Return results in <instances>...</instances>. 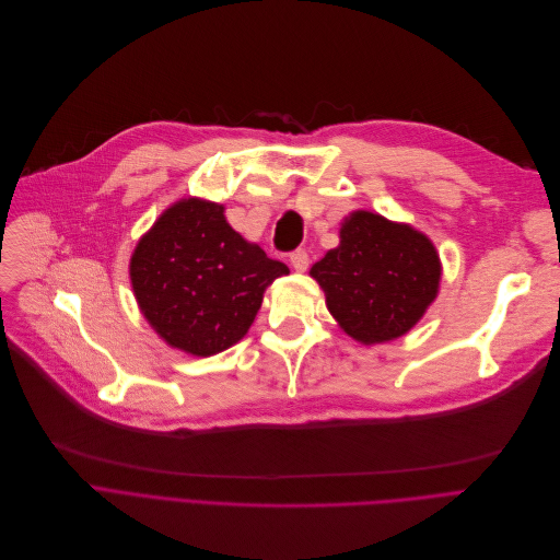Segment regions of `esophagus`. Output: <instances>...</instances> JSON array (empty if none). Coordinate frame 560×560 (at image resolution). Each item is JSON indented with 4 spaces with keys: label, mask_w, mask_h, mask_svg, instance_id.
I'll return each mask as SVG.
<instances>
[{
    "label": "esophagus",
    "mask_w": 560,
    "mask_h": 560,
    "mask_svg": "<svg viewBox=\"0 0 560 560\" xmlns=\"http://www.w3.org/2000/svg\"><path fill=\"white\" fill-rule=\"evenodd\" d=\"M289 261H291V269L303 273V271H307V266H310V255L305 250H294L289 255Z\"/></svg>",
    "instance_id": "34e87169"
}]
</instances>
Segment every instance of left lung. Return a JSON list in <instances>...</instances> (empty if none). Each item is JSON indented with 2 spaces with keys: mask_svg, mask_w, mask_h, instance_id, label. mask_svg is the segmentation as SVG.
<instances>
[{
  "mask_svg": "<svg viewBox=\"0 0 560 560\" xmlns=\"http://www.w3.org/2000/svg\"><path fill=\"white\" fill-rule=\"evenodd\" d=\"M310 276L339 328L371 346L417 326L438 296L442 264L423 232L360 209L343 219L339 246Z\"/></svg>",
  "mask_w": 560,
  "mask_h": 560,
  "instance_id": "1",
  "label": "left lung"
}]
</instances>
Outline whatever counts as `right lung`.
Listing matches in <instances>:
<instances>
[{
    "instance_id": "obj_1",
    "label": "right lung",
    "mask_w": 560,
    "mask_h": 560,
    "mask_svg": "<svg viewBox=\"0 0 560 560\" xmlns=\"http://www.w3.org/2000/svg\"><path fill=\"white\" fill-rule=\"evenodd\" d=\"M225 207L200 198L171 205L129 259L137 303L154 332L189 355H217L244 339L264 291L287 276L225 221Z\"/></svg>"
}]
</instances>
